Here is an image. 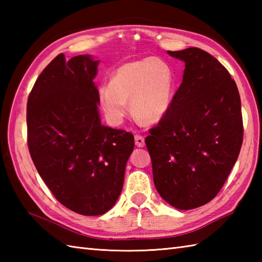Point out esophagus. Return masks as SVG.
I'll use <instances>...</instances> for the list:
<instances>
[{
  "label": "esophagus",
  "instance_id": "34e87169",
  "mask_svg": "<svg viewBox=\"0 0 262 262\" xmlns=\"http://www.w3.org/2000/svg\"><path fill=\"white\" fill-rule=\"evenodd\" d=\"M135 144L137 147H143L145 145V140H144V137L141 135H135Z\"/></svg>",
  "mask_w": 262,
  "mask_h": 262
}]
</instances>
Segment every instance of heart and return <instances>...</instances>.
Here are the masks:
<instances>
[{
    "label": "heart",
    "mask_w": 262,
    "mask_h": 262,
    "mask_svg": "<svg viewBox=\"0 0 262 262\" xmlns=\"http://www.w3.org/2000/svg\"><path fill=\"white\" fill-rule=\"evenodd\" d=\"M176 91L173 70L164 60L143 58L117 68L108 86L99 90V102L113 124H120L128 113L145 122H157L169 113Z\"/></svg>",
    "instance_id": "heart-1"
}]
</instances>
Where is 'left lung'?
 Here are the masks:
<instances>
[{
	"instance_id": "obj_1",
	"label": "left lung",
	"mask_w": 262,
	"mask_h": 262,
	"mask_svg": "<svg viewBox=\"0 0 262 262\" xmlns=\"http://www.w3.org/2000/svg\"><path fill=\"white\" fill-rule=\"evenodd\" d=\"M168 54L186 64L182 83L145 143L160 196L188 210L214 199L236 162L241 99L229 71L207 52L190 47Z\"/></svg>"
}]
</instances>
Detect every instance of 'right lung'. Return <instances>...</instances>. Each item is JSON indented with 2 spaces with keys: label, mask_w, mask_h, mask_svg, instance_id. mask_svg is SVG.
Listing matches in <instances>:
<instances>
[{
  "label": "right lung",
  "mask_w": 262,
  "mask_h": 262,
  "mask_svg": "<svg viewBox=\"0 0 262 262\" xmlns=\"http://www.w3.org/2000/svg\"><path fill=\"white\" fill-rule=\"evenodd\" d=\"M98 65L90 55H57L27 103L28 147L39 176L60 204L85 216L113 208L135 145L132 133L101 125Z\"/></svg>",
  "instance_id": "right-lung-1"
}]
</instances>
